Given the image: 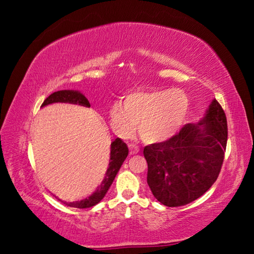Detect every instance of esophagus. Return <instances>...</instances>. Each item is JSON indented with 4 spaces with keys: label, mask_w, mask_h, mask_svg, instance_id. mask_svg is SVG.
Listing matches in <instances>:
<instances>
[{
    "label": "esophagus",
    "mask_w": 254,
    "mask_h": 254,
    "mask_svg": "<svg viewBox=\"0 0 254 254\" xmlns=\"http://www.w3.org/2000/svg\"><path fill=\"white\" fill-rule=\"evenodd\" d=\"M128 149H130V153L131 154H135V153H137V152L140 151V149L137 148L135 144H132V143L128 144Z\"/></svg>",
    "instance_id": "34e87169"
}]
</instances>
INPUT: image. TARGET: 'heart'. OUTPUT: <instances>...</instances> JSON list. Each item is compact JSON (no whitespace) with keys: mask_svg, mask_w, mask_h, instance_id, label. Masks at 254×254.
<instances>
[{"mask_svg":"<svg viewBox=\"0 0 254 254\" xmlns=\"http://www.w3.org/2000/svg\"><path fill=\"white\" fill-rule=\"evenodd\" d=\"M190 102L182 89L163 88L128 94L126 102L111 105L110 120L115 133L131 136L140 123L139 133L147 143H162L182 130Z\"/></svg>","mask_w":254,"mask_h":254,"instance_id":"b5f03b06","label":"heart"}]
</instances>
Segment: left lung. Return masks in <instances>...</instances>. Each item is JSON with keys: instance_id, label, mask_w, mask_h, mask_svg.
Here are the masks:
<instances>
[{"instance_id": "8db88e82", "label": "left lung", "mask_w": 254, "mask_h": 254, "mask_svg": "<svg viewBox=\"0 0 254 254\" xmlns=\"http://www.w3.org/2000/svg\"><path fill=\"white\" fill-rule=\"evenodd\" d=\"M226 142L225 113L213 100L198 123L186 124L166 142L147 145V182L157 200L177 207L204 195L220 174Z\"/></svg>"}]
</instances>
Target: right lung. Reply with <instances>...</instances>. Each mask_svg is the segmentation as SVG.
Instances as JSON below:
<instances>
[{
  "mask_svg": "<svg viewBox=\"0 0 254 254\" xmlns=\"http://www.w3.org/2000/svg\"><path fill=\"white\" fill-rule=\"evenodd\" d=\"M54 103H69V104H77L85 107H91V104L87 98L85 97L83 93L79 91H74V89H64V91L55 92L46 98L45 102L42 103L41 107L54 104ZM128 154V149L127 144L123 141L117 137L113 142L111 143V153H110V163L109 168H107L104 179L102 180L100 186L97 187L95 191L93 192L91 196L86 197V198L78 200V201H70V203L65 204L70 207L76 208H89L95 206L96 204L104 198L105 194L111 187L112 183L115 178V176L119 173L120 168H121L122 163L126 160Z\"/></svg>",
  "mask_w": 254,
  "mask_h": 254,
  "instance_id": "obj_1",
  "label": "right lung"
}]
</instances>
